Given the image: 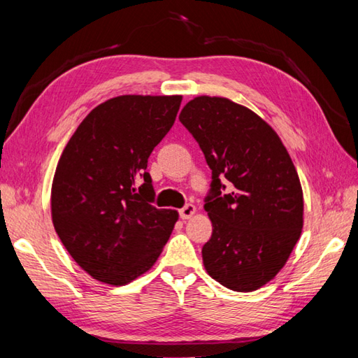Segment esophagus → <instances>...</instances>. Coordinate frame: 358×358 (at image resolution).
<instances>
[{
    "label": "esophagus",
    "mask_w": 358,
    "mask_h": 358,
    "mask_svg": "<svg viewBox=\"0 0 358 358\" xmlns=\"http://www.w3.org/2000/svg\"><path fill=\"white\" fill-rule=\"evenodd\" d=\"M194 214H195V206H194L192 203H187L185 208H181V209H180V217L183 218V220L191 218Z\"/></svg>",
    "instance_id": "1"
}]
</instances>
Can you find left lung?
<instances>
[{"label": "left lung", "instance_id": "left-lung-1", "mask_svg": "<svg viewBox=\"0 0 358 358\" xmlns=\"http://www.w3.org/2000/svg\"><path fill=\"white\" fill-rule=\"evenodd\" d=\"M180 121L212 171L204 199L212 222L201 250L204 268L227 289L255 291L277 275L301 235L299 173L275 131L245 106L196 96Z\"/></svg>", "mask_w": 358, "mask_h": 358}]
</instances>
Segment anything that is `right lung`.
<instances>
[{
    "mask_svg": "<svg viewBox=\"0 0 358 358\" xmlns=\"http://www.w3.org/2000/svg\"><path fill=\"white\" fill-rule=\"evenodd\" d=\"M181 95H121L89 113L59 158L52 222L90 277L123 286L149 271L178 212L157 209L148 158L171 131Z\"/></svg>",
    "mask_w": 358,
    "mask_h": 358,
    "instance_id": "right-lung-1",
    "label": "right lung"
}]
</instances>
